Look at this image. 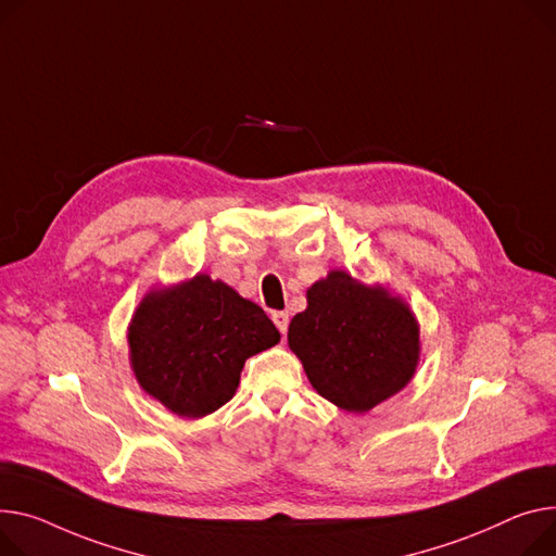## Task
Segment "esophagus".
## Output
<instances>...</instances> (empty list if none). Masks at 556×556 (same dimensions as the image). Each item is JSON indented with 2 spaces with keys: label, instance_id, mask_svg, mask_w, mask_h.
Returning a JSON list of instances; mask_svg holds the SVG:
<instances>
[{
  "label": "esophagus",
  "instance_id": "1",
  "mask_svg": "<svg viewBox=\"0 0 556 556\" xmlns=\"http://www.w3.org/2000/svg\"><path fill=\"white\" fill-rule=\"evenodd\" d=\"M270 317H273L275 326L281 330V336H286V332H288V313H283V311H275Z\"/></svg>",
  "mask_w": 556,
  "mask_h": 556
}]
</instances>
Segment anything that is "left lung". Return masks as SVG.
I'll use <instances>...</instances> for the list:
<instances>
[{
  "label": "left lung",
  "mask_w": 556,
  "mask_h": 556,
  "mask_svg": "<svg viewBox=\"0 0 556 556\" xmlns=\"http://www.w3.org/2000/svg\"><path fill=\"white\" fill-rule=\"evenodd\" d=\"M418 336L412 311L384 288L330 273L308 290V308L292 317L288 346L321 397L364 414L412 380Z\"/></svg>",
  "instance_id": "obj_1"
}]
</instances>
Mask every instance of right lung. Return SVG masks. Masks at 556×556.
<instances>
[{
    "instance_id": "obj_1",
    "label": "right lung",
    "mask_w": 556,
    "mask_h": 556,
    "mask_svg": "<svg viewBox=\"0 0 556 556\" xmlns=\"http://www.w3.org/2000/svg\"><path fill=\"white\" fill-rule=\"evenodd\" d=\"M279 340L264 308L207 275L150 292L129 326L136 380L188 418L224 406L239 387L245 359Z\"/></svg>"
}]
</instances>
